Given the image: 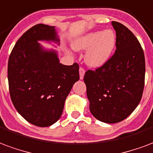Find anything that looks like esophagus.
<instances>
[{"label": "esophagus", "mask_w": 153, "mask_h": 153, "mask_svg": "<svg viewBox=\"0 0 153 153\" xmlns=\"http://www.w3.org/2000/svg\"><path fill=\"white\" fill-rule=\"evenodd\" d=\"M84 74H85V70L82 67L79 68V77L80 79H82L83 77H84Z\"/></svg>", "instance_id": "34e87169"}]
</instances>
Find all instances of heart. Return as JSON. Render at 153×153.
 Here are the masks:
<instances>
[{
    "label": "heart",
    "instance_id": "heart-1",
    "mask_svg": "<svg viewBox=\"0 0 153 153\" xmlns=\"http://www.w3.org/2000/svg\"><path fill=\"white\" fill-rule=\"evenodd\" d=\"M116 34L114 30L94 31L87 34L72 44L75 50H86L85 62L91 67H100L111 56L116 45Z\"/></svg>",
    "mask_w": 153,
    "mask_h": 153
}]
</instances>
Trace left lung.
Returning <instances> with one entry per match:
<instances>
[{
    "instance_id": "obj_1",
    "label": "left lung",
    "mask_w": 153,
    "mask_h": 153,
    "mask_svg": "<svg viewBox=\"0 0 153 153\" xmlns=\"http://www.w3.org/2000/svg\"><path fill=\"white\" fill-rule=\"evenodd\" d=\"M116 31V50L104 65L84 75L91 114L100 122L117 123L140 104L145 79L143 50L124 25L112 22Z\"/></svg>"
}]
</instances>
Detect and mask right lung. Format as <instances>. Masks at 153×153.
<instances>
[{"mask_svg": "<svg viewBox=\"0 0 153 153\" xmlns=\"http://www.w3.org/2000/svg\"><path fill=\"white\" fill-rule=\"evenodd\" d=\"M59 41L54 27L36 24L14 45L8 62L11 100L17 111L37 126L59 119L66 97L79 79V64L60 63L56 52L45 51L38 40Z\"/></svg>", "mask_w": 153, "mask_h": 153, "instance_id": "right-lung-1", "label": "right lung"}]
</instances>
